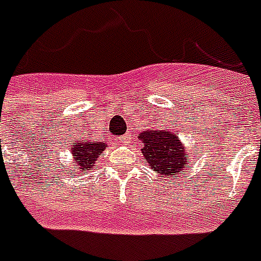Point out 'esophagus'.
<instances>
[{"label":"esophagus","mask_w":261,"mask_h":261,"mask_svg":"<svg viewBox=\"0 0 261 261\" xmlns=\"http://www.w3.org/2000/svg\"><path fill=\"white\" fill-rule=\"evenodd\" d=\"M130 138H131L130 134L120 135V137L118 138V142H119V143H122V145H128V143H130Z\"/></svg>","instance_id":"esophagus-1"}]
</instances>
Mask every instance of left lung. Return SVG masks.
<instances>
[{"instance_id":"obj_1","label":"left lung","mask_w":261,"mask_h":261,"mask_svg":"<svg viewBox=\"0 0 261 261\" xmlns=\"http://www.w3.org/2000/svg\"><path fill=\"white\" fill-rule=\"evenodd\" d=\"M138 138L145 143L142 149L146 166L151 169L164 178L170 175L181 174L188 166L186 151L177 134L169 128H149L142 131Z\"/></svg>"}]
</instances>
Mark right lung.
<instances>
[{"mask_svg": "<svg viewBox=\"0 0 261 261\" xmlns=\"http://www.w3.org/2000/svg\"><path fill=\"white\" fill-rule=\"evenodd\" d=\"M105 149V143L92 141L90 133H83L80 137H76L71 143H68V152L73 160L71 164L72 169H68L67 166H64L63 169H65V171H69V174L77 170H91L96 162L97 155L103 152Z\"/></svg>", "mask_w": 261, "mask_h": 261, "instance_id": "right-lung-1", "label": "right lung"}]
</instances>
